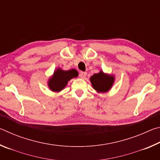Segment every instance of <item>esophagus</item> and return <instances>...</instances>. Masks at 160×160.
I'll use <instances>...</instances> for the list:
<instances>
[{"instance_id": "obj_1", "label": "esophagus", "mask_w": 160, "mask_h": 160, "mask_svg": "<svg viewBox=\"0 0 160 160\" xmlns=\"http://www.w3.org/2000/svg\"><path fill=\"white\" fill-rule=\"evenodd\" d=\"M87 75V72H83V71H81L80 73V76L82 78H85Z\"/></svg>"}]
</instances>
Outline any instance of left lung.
<instances>
[{"instance_id":"1","label":"left lung","mask_w":160,"mask_h":160,"mask_svg":"<svg viewBox=\"0 0 160 160\" xmlns=\"http://www.w3.org/2000/svg\"><path fill=\"white\" fill-rule=\"evenodd\" d=\"M113 75L105 74L101 70L98 73L94 74L90 78V82L93 88L98 92L104 93L109 91L114 82Z\"/></svg>"}]
</instances>
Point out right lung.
<instances>
[{"instance_id": "add662e5", "label": "right lung", "mask_w": 160, "mask_h": 160, "mask_svg": "<svg viewBox=\"0 0 160 160\" xmlns=\"http://www.w3.org/2000/svg\"><path fill=\"white\" fill-rule=\"evenodd\" d=\"M78 72L75 69L63 70L58 68L53 72V76L48 80V86L51 90L58 92L63 90L70 80L78 77Z\"/></svg>"}]
</instances>
